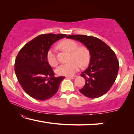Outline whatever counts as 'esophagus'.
I'll return each instance as SVG.
<instances>
[{"instance_id":"1","label":"esophagus","mask_w":134,"mask_h":134,"mask_svg":"<svg viewBox=\"0 0 134 134\" xmlns=\"http://www.w3.org/2000/svg\"><path fill=\"white\" fill-rule=\"evenodd\" d=\"M68 78H69V79H76V77H77V76H68L67 77Z\"/></svg>"}]
</instances>
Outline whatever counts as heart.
Instances as JSON below:
<instances>
[{
  "instance_id": "1",
  "label": "heart",
  "mask_w": 134,
  "mask_h": 134,
  "mask_svg": "<svg viewBox=\"0 0 134 134\" xmlns=\"http://www.w3.org/2000/svg\"><path fill=\"white\" fill-rule=\"evenodd\" d=\"M61 48L69 52H71L72 62L69 64L61 65L56 70L58 75L70 76L78 71L80 69L81 65L86 66L89 63L90 55V52L86 47H78V44L71 40H65L59 44ZM46 58L49 65L56 66L58 64L57 59L56 51L53 48H49L46 54Z\"/></svg>"
}]
</instances>
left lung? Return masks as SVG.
<instances>
[{"label": "left lung", "mask_w": 134, "mask_h": 134, "mask_svg": "<svg viewBox=\"0 0 134 134\" xmlns=\"http://www.w3.org/2000/svg\"><path fill=\"white\" fill-rule=\"evenodd\" d=\"M66 38L83 43L90 52L89 67L81 74L86 80L85 85L79 91L89 98L103 96L109 90L117 77L119 65L116 54L106 43L96 37L71 35Z\"/></svg>", "instance_id": "obj_1"}]
</instances>
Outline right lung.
I'll return each instance as SVG.
<instances>
[{
    "mask_svg": "<svg viewBox=\"0 0 134 134\" xmlns=\"http://www.w3.org/2000/svg\"><path fill=\"white\" fill-rule=\"evenodd\" d=\"M65 34H42L26 44L19 51L15 62V71L21 87L29 96L39 100L53 97L65 77H54L46 54L57 41Z\"/></svg>",
    "mask_w": 134,
    "mask_h": 134,
    "instance_id": "add662e5",
    "label": "right lung"
}]
</instances>
